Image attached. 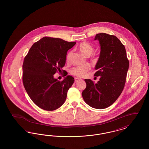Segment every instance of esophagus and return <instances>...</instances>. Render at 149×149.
I'll use <instances>...</instances> for the list:
<instances>
[{
  "label": "esophagus",
  "instance_id": "1",
  "mask_svg": "<svg viewBox=\"0 0 149 149\" xmlns=\"http://www.w3.org/2000/svg\"><path fill=\"white\" fill-rule=\"evenodd\" d=\"M81 80V79H80V78H75V82H77V81H78L79 80Z\"/></svg>",
  "mask_w": 149,
  "mask_h": 149
}]
</instances>
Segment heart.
Instances as JSON below:
<instances>
[{"mask_svg": "<svg viewBox=\"0 0 149 149\" xmlns=\"http://www.w3.org/2000/svg\"><path fill=\"white\" fill-rule=\"evenodd\" d=\"M79 50L80 52L85 56H89L94 51V47L92 46L86 42H83L81 43L78 47ZM71 55V52H69L66 57V60H68L70 56ZM91 69V66L89 65H84L80 66L78 67H74L72 68L70 70V74L79 77H84L85 74Z\"/></svg>", "mask_w": 149, "mask_h": 149, "instance_id": "obj_1", "label": "heart"}]
</instances>
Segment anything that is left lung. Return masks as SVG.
<instances>
[{
  "label": "left lung",
  "mask_w": 149,
  "mask_h": 149,
  "mask_svg": "<svg viewBox=\"0 0 149 149\" xmlns=\"http://www.w3.org/2000/svg\"><path fill=\"white\" fill-rule=\"evenodd\" d=\"M100 46L99 60L95 65L97 83L85 79L86 86L82 92L85 103L96 109L112 105L120 97L125 85L129 61L125 46L115 36L105 33L97 34Z\"/></svg>",
  "instance_id": "1"
}]
</instances>
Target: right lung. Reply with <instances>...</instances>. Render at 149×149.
Listing matches in <instances>:
<instances>
[{"mask_svg": "<svg viewBox=\"0 0 149 149\" xmlns=\"http://www.w3.org/2000/svg\"><path fill=\"white\" fill-rule=\"evenodd\" d=\"M75 44L76 42L44 37L32 46L24 57L23 84L30 98L41 109L54 111L66 100L74 78L68 75L63 81H58L54 75L61 71L67 51Z\"/></svg>", "mask_w": 149, "mask_h": 149, "instance_id": "right-lung-1", "label": "right lung"}]
</instances>
